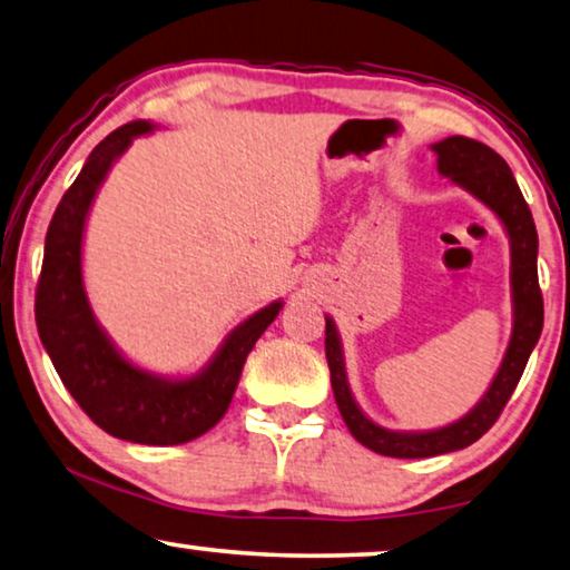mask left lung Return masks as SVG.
I'll return each instance as SVG.
<instances>
[{"label":"left lung","mask_w":570,"mask_h":570,"mask_svg":"<svg viewBox=\"0 0 570 570\" xmlns=\"http://www.w3.org/2000/svg\"><path fill=\"white\" fill-rule=\"evenodd\" d=\"M436 154V171L452 185L465 189L483 203L499 224L504 226L511 252V336L504 360L478 399L473 409L455 422L436 429H387L373 422L354 401L350 377H346L344 344L334 318L326 316V360L332 370V387L336 406L354 440L367 450L387 458H434L444 452L463 450L489 432L501 409L514 393L527 360L542 334V293L538 283V228H534L530 205L524 203L509 164L481 141L465 136H450L432 144Z\"/></svg>","instance_id":"8db88e82"}]
</instances>
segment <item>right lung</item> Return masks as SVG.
Returning <instances> with one entry per match:
<instances>
[{"instance_id":"obj_1","label":"right lung","mask_w":570,"mask_h":570,"mask_svg":"<svg viewBox=\"0 0 570 570\" xmlns=\"http://www.w3.org/2000/svg\"><path fill=\"white\" fill-rule=\"evenodd\" d=\"M156 128L151 120H136L112 130L66 189L46 234L36 321L56 373L97 426L126 442L185 444L224 419L244 362L283 311V301H272L230 328L213 357L189 375L151 373L110 340L87 298L81 272L85 228L107 171L134 138Z\"/></svg>"}]
</instances>
